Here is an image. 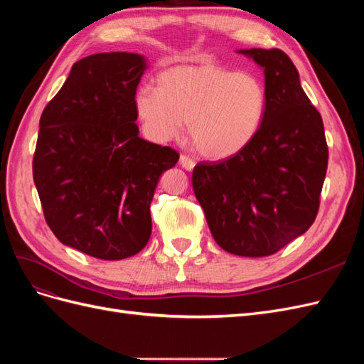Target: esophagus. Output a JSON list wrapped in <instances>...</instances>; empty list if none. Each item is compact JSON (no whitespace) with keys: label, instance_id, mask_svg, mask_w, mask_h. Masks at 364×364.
Listing matches in <instances>:
<instances>
[{"label":"esophagus","instance_id":"obj_1","mask_svg":"<svg viewBox=\"0 0 364 364\" xmlns=\"http://www.w3.org/2000/svg\"><path fill=\"white\" fill-rule=\"evenodd\" d=\"M179 161H181V165L185 170H193L194 165H196V161L193 158H190L188 155H185V153H182Z\"/></svg>","mask_w":364,"mask_h":364}]
</instances>
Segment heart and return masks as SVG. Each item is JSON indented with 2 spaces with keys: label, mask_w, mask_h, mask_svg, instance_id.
Masks as SVG:
<instances>
[{
  "label": "heart",
  "mask_w": 364,
  "mask_h": 364,
  "mask_svg": "<svg viewBox=\"0 0 364 364\" xmlns=\"http://www.w3.org/2000/svg\"><path fill=\"white\" fill-rule=\"evenodd\" d=\"M135 109L153 139L179 136L188 123L200 155L228 159L257 138L267 112V87L257 74L215 62L178 65L158 74L156 87H139Z\"/></svg>",
  "instance_id": "b5f03b06"
}]
</instances>
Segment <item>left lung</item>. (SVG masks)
Wrapping results in <instances>:
<instances>
[{"mask_svg": "<svg viewBox=\"0 0 364 364\" xmlns=\"http://www.w3.org/2000/svg\"><path fill=\"white\" fill-rule=\"evenodd\" d=\"M264 68L267 112L252 144L225 161L199 162L193 188L215 243L267 257L310 228L328 167L323 121L279 48L241 50Z\"/></svg>", "mask_w": 364, "mask_h": 364, "instance_id": "left-lung-1", "label": "left lung"}]
</instances>
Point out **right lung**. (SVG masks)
Listing matches in <instances>:
<instances>
[{
	"label": "right lung",
	"instance_id": "right-lung-1",
	"mask_svg": "<svg viewBox=\"0 0 364 364\" xmlns=\"http://www.w3.org/2000/svg\"><path fill=\"white\" fill-rule=\"evenodd\" d=\"M146 70L134 53H98L73 65L43 109L33 181L60 243L100 259L146 247L150 203L179 153L139 138L136 87Z\"/></svg>",
	"mask_w": 364,
	"mask_h": 364
}]
</instances>
